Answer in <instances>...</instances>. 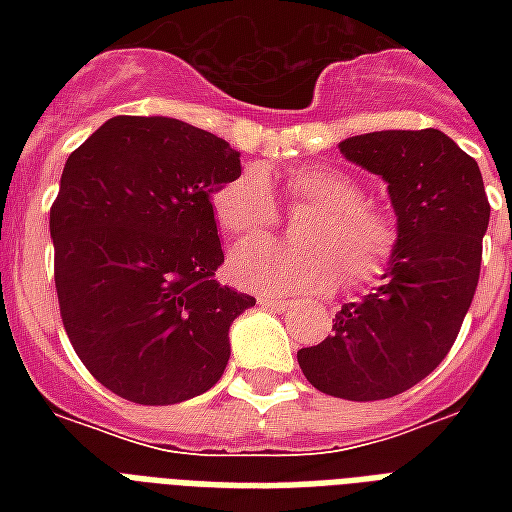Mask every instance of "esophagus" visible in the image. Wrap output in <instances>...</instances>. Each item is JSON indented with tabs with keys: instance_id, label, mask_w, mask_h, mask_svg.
I'll use <instances>...</instances> for the list:
<instances>
[{
	"instance_id": "obj_1",
	"label": "esophagus",
	"mask_w": 512,
	"mask_h": 512,
	"mask_svg": "<svg viewBox=\"0 0 512 512\" xmlns=\"http://www.w3.org/2000/svg\"><path fill=\"white\" fill-rule=\"evenodd\" d=\"M257 305H263V308H271V311H287L289 300L287 297H268V295H260L257 297Z\"/></svg>"
}]
</instances>
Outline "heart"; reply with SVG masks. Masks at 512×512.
Listing matches in <instances>:
<instances>
[{
	"label": "heart",
	"mask_w": 512,
	"mask_h": 512,
	"mask_svg": "<svg viewBox=\"0 0 512 512\" xmlns=\"http://www.w3.org/2000/svg\"><path fill=\"white\" fill-rule=\"evenodd\" d=\"M292 209L313 217L300 228V249L247 244L263 239L279 223V207L263 170L244 167L215 193L212 209L225 236L241 247L231 257V279L263 295H321L340 281L345 289H369L396 263V217L372 201L345 172L324 164L295 167L284 177Z\"/></svg>",
	"instance_id": "heart-1"
}]
</instances>
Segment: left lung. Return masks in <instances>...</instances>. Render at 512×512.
<instances>
[{
  "label": "left lung",
  "instance_id": "left-lung-1",
  "mask_svg": "<svg viewBox=\"0 0 512 512\" xmlns=\"http://www.w3.org/2000/svg\"><path fill=\"white\" fill-rule=\"evenodd\" d=\"M340 151L385 177L401 244L382 287L342 305L332 337L297 350V364L327 396L380 401L425 380L460 335L492 207L476 159L444 132H366Z\"/></svg>",
  "mask_w": 512,
  "mask_h": 512
}]
</instances>
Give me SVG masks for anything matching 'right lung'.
<instances>
[{
  "mask_svg": "<svg viewBox=\"0 0 512 512\" xmlns=\"http://www.w3.org/2000/svg\"><path fill=\"white\" fill-rule=\"evenodd\" d=\"M241 170L223 138L167 116H114L68 156L50 207L55 289L87 372L135 404H180L225 372L233 319L212 193Z\"/></svg>",
  "mask_w": 512,
  "mask_h": 512,
  "instance_id": "right-lung-1",
  "label": "right lung"
}]
</instances>
